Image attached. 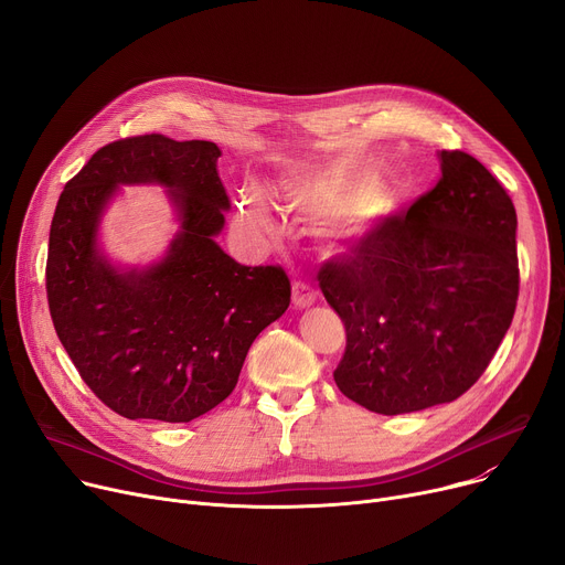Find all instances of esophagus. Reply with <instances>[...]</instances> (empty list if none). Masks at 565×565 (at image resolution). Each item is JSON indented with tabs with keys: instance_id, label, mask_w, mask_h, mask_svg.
<instances>
[{
	"instance_id": "34e87169",
	"label": "esophagus",
	"mask_w": 565,
	"mask_h": 565,
	"mask_svg": "<svg viewBox=\"0 0 565 565\" xmlns=\"http://www.w3.org/2000/svg\"><path fill=\"white\" fill-rule=\"evenodd\" d=\"M316 300H318V295H316V290L311 286H307L305 281H295L292 284V305L295 307L307 309V307L316 305Z\"/></svg>"
}]
</instances>
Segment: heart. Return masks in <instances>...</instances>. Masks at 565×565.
<instances>
[{
    "label": "heart",
    "mask_w": 565,
    "mask_h": 565,
    "mask_svg": "<svg viewBox=\"0 0 565 565\" xmlns=\"http://www.w3.org/2000/svg\"><path fill=\"white\" fill-rule=\"evenodd\" d=\"M284 201L290 211L300 213L302 217L318 222H341L352 215L358 216V224L366 217H375L390 207L387 199H377L370 206L373 190L364 183L341 181L332 175H290L281 185ZM369 205L367 209L365 205ZM367 211L364 212L363 207ZM241 220L263 233L273 231V213L263 190L258 185H247L241 194Z\"/></svg>",
    "instance_id": "heart-1"
}]
</instances>
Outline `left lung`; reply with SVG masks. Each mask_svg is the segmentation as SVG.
Listing matches in <instances>:
<instances>
[{
	"mask_svg": "<svg viewBox=\"0 0 565 565\" xmlns=\"http://www.w3.org/2000/svg\"><path fill=\"white\" fill-rule=\"evenodd\" d=\"M439 183L405 217L371 228L318 284L345 324L334 371L350 401L377 414L462 396L488 369L518 305V215L497 178L439 151Z\"/></svg>",
	"mask_w": 565,
	"mask_h": 565,
	"instance_id": "8db88e82",
	"label": "left lung"
}]
</instances>
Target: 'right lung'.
<instances>
[{
    "mask_svg": "<svg viewBox=\"0 0 565 565\" xmlns=\"http://www.w3.org/2000/svg\"><path fill=\"white\" fill-rule=\"evenodd\" d=\"M213 141L118 139L58 196L47 247V305L82 380L126 419L188 424L237 384L254 339L290 305L279 265L235 263L215 237L228 196ZM121 184H160L179 231L162 259L116 266L97 241Z\"/></svg>",
    "mask_w": 565,
    "mask_h": 565,
    "instance_id": "1",
    "label": "right lung"
}]
</instances>
